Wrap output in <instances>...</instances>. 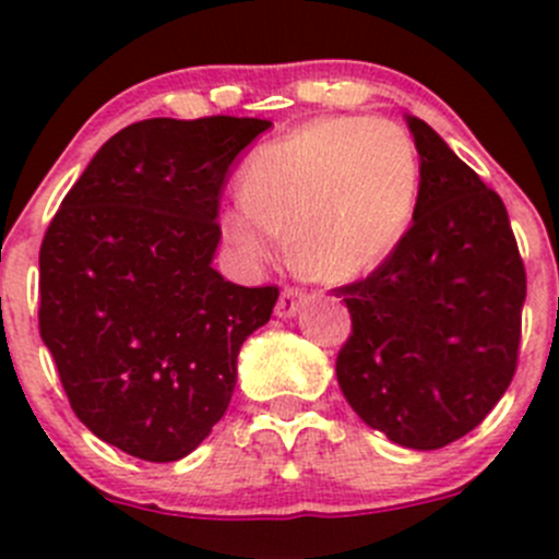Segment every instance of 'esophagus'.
<instances>
[{
  "instance_id": "1",
  "label": "esophagus",
  "mask_w": 559,
  "mask_h": 559,
  "mask_svg": "<svg viewBox=\"0 0 559 559\" xmlns=\"http://www.w3.org/2000/svg\"><path fill=\"white\" fill-rule=\"evenodd\" d=\"M302 302H306V292L297 289V286H284L278 302H275V313H278L281 319H286V316H295L297 308H300Z\"/></svg>"
}]
</instances>
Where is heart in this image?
I'll return each instance as SVG.
<instances>
[{
	"label": "heart",
	"instance_id": "1",
	"mask_svg": "<svg viewBox=\"0 0 559 559\" xmlns=\"http://www.w3.org/2000/svg\"><path fill=\"white\" fill-rule=\"evenodd\" d=\"M240 197L222 216L240 257L270 259L286 233L297 270L343 284L379 267L408 233L419 151L400 123L319 118L253 151Z\"/></svg>",
	"mask_w": 559,
	"mask_h": 559
}]
</instances>
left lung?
<instances>
[{
    "label": "left lung",
    "instance_id": "obj_1",
    "mask_svg": "<svg viewBox=\"0 0 559 559\" xmlns=\"http://www.w3.org/2000/svg\"><path fill=\"white\" fill-rule=\"evenodd\" d=\"M408 127L414 222L368 278L335 289L352 313L335 373L365 425L430 452L481 425L514 379L527 275L498 191L421 118Z\"/></svg>",
    "mask_w": 559,
    "mask_h": 559
}]
</instances>
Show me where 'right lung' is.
I'll return each instance as SVG.
<instances>
[{
    "label": "right lung",
    "mask_w": 559,
    "mask_h": 559,
    "mask_svg": "<svg viewBox=\"0 0 559 559\" xmlns=\"http://www.w3.org/2000/svg\"><path fill=\"white\" fill-rule=\"evenodd\" d=\"M262 118H148L97 151L39 246V335L78 419L148 462L194 452L278 286L213 270L218 200Z\"/></svg>",
    "instance_id": "right-lung-1"
}]
</instances>
